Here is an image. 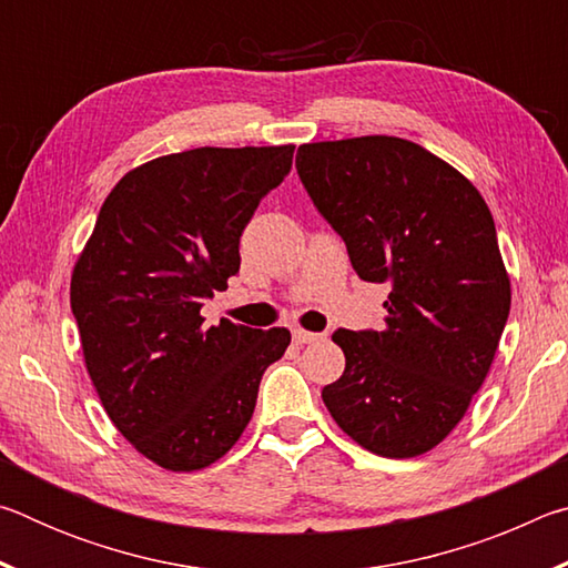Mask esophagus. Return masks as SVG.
<instances>
[{
	"instance_id": "34e87169",
	"label": "esophagus",
	"mask_w": 568,
	"mask_h": 568,
	"mask_svg": "<svg viewBox=\"0 0 568 568\" xmlns=\"http://www.w3.org/2000/svg\"><path fill=\"white\" fill-rule=\"evenodd\" d=\"M321 338H323V333H311V331H303V328H295L293 331V341L301 343V345L315 343V341H321Z\"/></svg>"
}]
</instances>
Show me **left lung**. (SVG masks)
Instances as JSON below:
<instances>
[{
	"label": "left lung",
	"mask_w": 568,
	"mask_h": 568,
	"mask_svg": "<svg viewBox=\"0 0 568 568\" xmlns=\"http://www.w3.org/2000/svg\"><path fill=\"white\" fill-rule=\"evenodd\" d=\"M295 168L361 281L390 287L381 331L333 333L345 371L323 403L371 454H426L466 416L511 311L491 210L456 168L388 134L301 145Z\"/></svg>",
	"instance_id": "obj_1"
}]
</instances>
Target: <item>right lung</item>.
<instances>
[{
	"instance_id": "1",
	"label": "right lung",
	"mask_w": 568,
	"mask_h": 568,
	"mask_svg": "<svg viewBox=\"0 0 568 568\" xmlns=\"http://www.w3.org/2000/svg\"><path fill=\"white\" fill-rule=\"evenodd\" d=\"M293 145L197 148L130 170L77 257L70 303L114 428L168 470L223 458L253 418L291 331L205 325L240 271V235L293 165Z\"/></svg>"
}]
</instances>
